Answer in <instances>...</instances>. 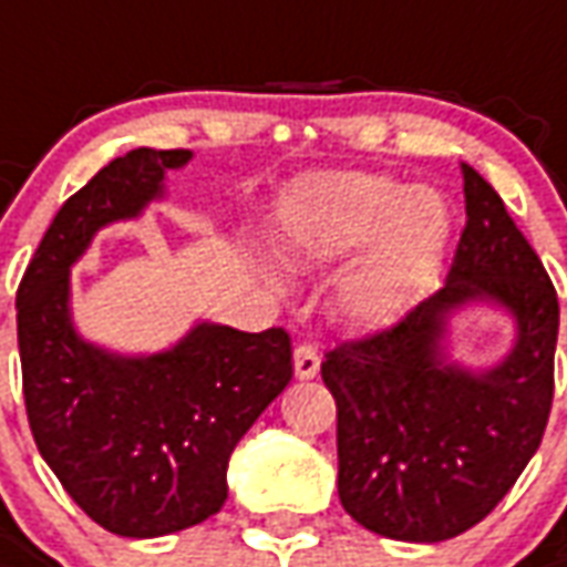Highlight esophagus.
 <instances>
[{
    "mask_svg": "<svg viewBox=\"0 0 567 567\" xmlns=\"http://www.w3.org/2000/svg\"><path fill=\"white\" fill-rule=\"evenodd\" d=\"M319 368H321V355L316 346L309 343H300L295 349V373L297 380H316L319 377Z\"/></svg>",
    "mask_w": 567,
    "mask_h": 567,
    "instance_id": "34e87169",
    "label": "esophagus"
}]
</instances>
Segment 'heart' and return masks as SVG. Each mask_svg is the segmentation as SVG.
<instances>
[{"instance_id": "1", "label": "heart", "mask_w": 567, "mask_h": 567, "mask_svg": "<svg viewBox=\"0 0 567 567\" xmlns=\"http://www.w3.org/2000/svg\"><path fill=\"white\" fill-rule=\"evenodd\" d=\"M279 215L285 255L300 264H340L369 248L337 285V309L361 328H389L416 307L452 236L437 190L377 173L309 175Z\"/></svg>"}]
</instances>
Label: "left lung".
I'll return each instance as SVG.
<instances>
[{
	"label": "left lung",
	"mask_w": 567,
	"mask_h": 567,
	"mask_svg": "<svg viewBox=\"0 0 567 567\" xmlns=\"http://www.w3.org/2000/svg\"><path fill=\"white\" fill-rule=\"evenodd\" d=\"M446 285L394 328L324 355L337 401V492L370 532L437 544L498 507L540 446L553 406L559 300L544 264L474 166ZM514 319L508 355L464 369L449 321L467 306Z\"/></svg>",
	"instance_id": "obj_1"
}]
</instances>
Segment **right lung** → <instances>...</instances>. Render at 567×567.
I'll list each match as a JSON object with an SVG mask.
<instances>
[{"mask_svg": "<svg viewBox=\"0 0 567 567\" xmlns=\"http://www.w3.org/2000/svg\"><path fill=\"white\" fill-rule=\"evenodd\" d=\"M194 151L136 148L60 206L18 288V346L32 437L81 511L121 537H163L227 501V464L291 382V337L197 321L169 349L124 355L84 340L72 267L93 236L166 197Z\"/></svg>", "mask_w": 567, "mask_h": 567, "instance_id": "right-lung-1", "label": "right lung"}]
</instances>
